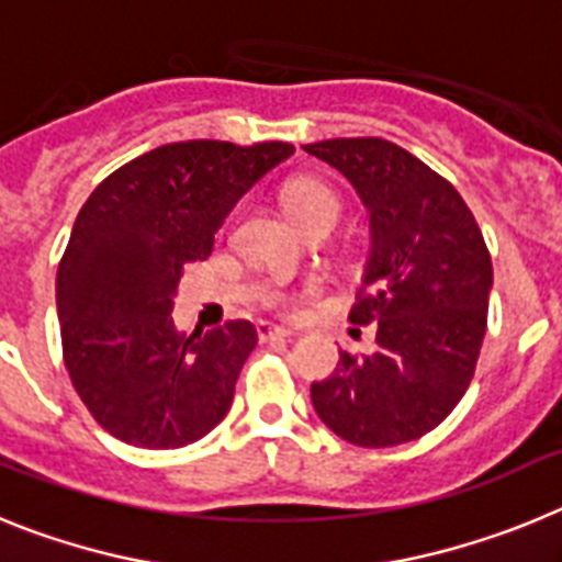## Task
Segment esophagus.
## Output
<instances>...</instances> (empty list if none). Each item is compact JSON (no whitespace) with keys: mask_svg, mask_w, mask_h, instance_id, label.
Listing matches in <instances>:
<instances>
[{"mask_svg":"<svg viewBox=\"0 0 562 562\" xmlns=\"http://www.w3.org/2000/svg\"><path fill=\"white\" fill-rule=\"evenodd\" d=\"M258 337H261V340H284V337H292V331L284 329V326L258 324Z\"/></svg>","mask_w":562,"mask_h":562,"instance_id":"obj_1","label":"esophagus"}]
</instances>
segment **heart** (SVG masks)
Segmentation results:
<instances>
[{
	"mask_svg": "<svg viewBox=\"0 0 562 562\" xmlns=\"http://www.w3.org/2000/svg\"><path fill=\"white\" fill-rule=\"evenodd\" d=\"M286 213L304 233L315 227H335L340 220V200L331 188L317 180H295L281 191ZM272 304L281 310H295L297 301L292 295H272Z\"/></svg>",
	"mask_w": 562,
	"mask_h": 562,
	"instance_id": "obj_1",
	"label": "heart"
}]
</instances>
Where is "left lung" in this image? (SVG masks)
I'll return each instance as SVG.
<instances>
[{
	"mask_svg": "<svg viewBox=\"0 0 562 562\" xmlns=\"http://www.w3.org/2000/svg\"><path fill=\"white\" fill-rule=\"evenodd\" d=\"M351 182L369 211L371 247L351 324L376 349L340 351L312 382V405L357 448L405 445L448 419L475 374L493 290V261L473 213L419 157L382 137L304 146Z\"/></svg>",
	"mask_w": 562,
	"mask_h": 562,
	"instance_id": "8db88e82",
	"label": "left lung"
}]
</instances>
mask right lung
Segmentation results:
<instances>
[{"label":"right lung","instance_id":"right-lung-1","mask_svg":"<svg viewBox=\"0 0 562 562\" xmlns=\"http://www.w3.org/2000/svg\"><path fill=\"white\" fill-rule=\"evenodd\" d=\"M290 143L186 140L146 151L92 191L56 276L64 366L114 439L148 450L200 441L227 416L256 349L250 321L191 335L173 326L186 265Z\"/></svg>","mask_w":562,"mask_h":562}]
</instances>
